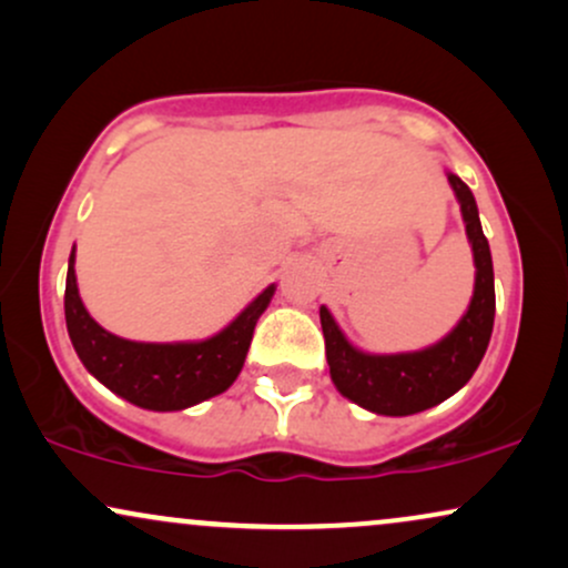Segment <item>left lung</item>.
<instances>
[{
	"label": "left lung",
	"mask_w": 568,
	"mask_h": 568,
	"mask_svg": "<svg viewBox=\"0 0 568 568\" xmlns=\"http://www.w3.org/2000/svg\"><path fill=\"white\" fill-rule=\"evenodd\" d=\"M466 225L471 256H475V293L458 325L443 341L406 354H367L343 335L327 306H320L322 333L329 364V377L341 396L372 414L408 416L433 408L469 383L483 362L495 320L493 256L477 201L462 178L448 172Z\"/></svg>",
	"instance_id": "left-lung-1"
}]
</instances>
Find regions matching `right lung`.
<instances>
[{
    "label": "right lung",
    "mask_w": 568,
    "mask_h": 568,
    "mask_svg": "<svg viewBox=\"0 0 568 568\" xmlns=\"http://www.w3.org/2000/svg\"><path fill=\"white\" fill-rule=\"evenodd\" d=\"M275 296V283L243 308L225 329L206 341L141 343L110 333L85 312L75 283V246L64 283V322L83 367L114 396L149 412H183L220 396L246 362L256 320Z\"/></svg>",
    "instance_id": "right-lung-1"
}]
</instances>
